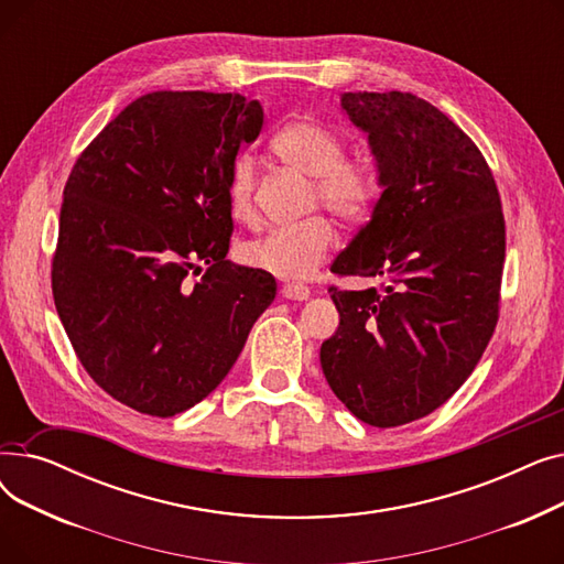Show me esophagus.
Instances as JSON below:
<instances>
[{"label": "esophagus", "instance_id": "1", "mask_svg": "<svg viewBox=\"0 0 564 564\" xmlns=\"http://www.w3.org/2000/svg\"><path fill=\"white\" fill-rule=\"evenodd\" d=\"M281 292L285 300H294V302H304L311 297V288L302 285V283H285Z\"/></svg>", "mask_w": 564, "mask_h": 564}]
</instances>
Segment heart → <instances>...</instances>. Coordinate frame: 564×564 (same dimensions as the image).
Listing matches in <instances>:
<instances>
[{
	"label": "heart",
	"instance_id": "heart-1",
	"mask_svg": "<svg viewBox=\"0 0 564 564\" xmlns=\"http://www.w3.org/2000/svg\"><path fill=\"white\" fill-rule=\"evenodd\" d=\"M272 151L292 169L313 177V205H322L345 224H364L381 196V171L370 155H347L345 137L317 121H292L272 137ZM256 169L237 155L228 171L226 203L237 224L256 221ZM336 247V228L315 215L300 226L272 228L242 247L256 270L281 279H306Z\"/></svg>",
	"mask_w": 564,
	"mask_h": 564
}]
</instances>
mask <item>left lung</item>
I'll return each mask as SVG.
<instances>
[{"mask_svg":"<svg viewBox=\"0 0 564 564\" xmlns=\"http://www.w3.org/2000/svg\"><path fill=\"white\" fill-rule=\"evenodd\" d=\"M368 132L383 192L372 219L332 262L338 332L319 364L336 398L372 427L419 421L446 402L494 336L506 262V219L494 173L473 139L423 98L345 94Z\"/></svg>","mask_w":564,"mask_h":564,"instance_id":"8db88e82","label":"left lung"}]
</instances>
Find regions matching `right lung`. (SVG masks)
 <instances>
[{
  "label": "right lung",
  "instance_id": "obj_1",
  "mask_svg": "<svg viewBox=\"0 0 564 564\" xmlns=\"http://www.w3.org/2000/svg\"><path fill=\"white\" fill-rule=\"evenodd\" d=\"M262 116L240 94H145L68 175L54 306L88 377L139 413L171 419L210 395L276 297L270 272L226 260L228 171Z\"/></svg>",
  "mask_w": 564,
  "mask_h": 564
}]
</instances>
